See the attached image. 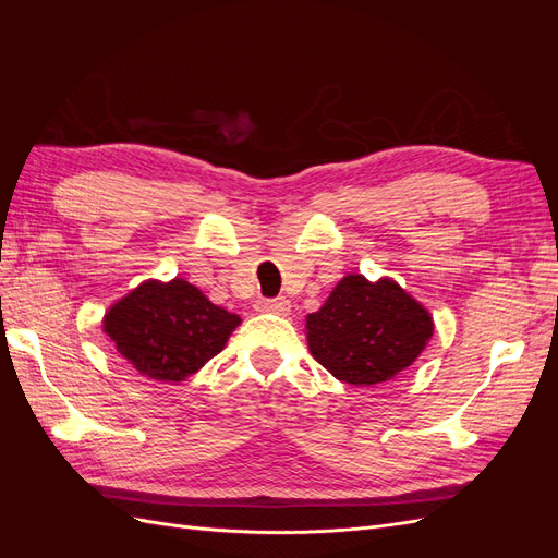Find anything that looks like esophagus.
<instances>
[{
    "label": "esophagus",
    "mask_w": 558,
    "mask_h": 558,
    "mask_svg": "<svg viewBox=\"0 0 558 558\" xmlns=\"http://www.w3.org/2000/svg\"><path fill=\"white\" fill-rule=\"evenodd\" d=\"M256 312H260V314H279V316H286L291 312V302L286 300V298H272V300H267V298H258L256 300Z\"/></svg>",
    "instance_id": "esophagus-1"
}]
</instances>
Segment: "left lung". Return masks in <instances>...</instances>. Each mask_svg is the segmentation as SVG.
Returning a JSON list of instances; mask_svg holds the SVG:
<instances>
[{"mask_svg": "<svg viewBox=\"0 0 558 558\" xmlns=\"http://www.w3.org/2000/svg\"><path fill=\"white\" fill-rule=\"evenodd\" d=\"M430 312L391 277L347 275L305 318L312 356L351 386H375L408 369L430 342Z\"/></svg>", "mask_w": 558, "mask_h": 558, "instance_id": "1", "label": "left lung"}]
</instances>
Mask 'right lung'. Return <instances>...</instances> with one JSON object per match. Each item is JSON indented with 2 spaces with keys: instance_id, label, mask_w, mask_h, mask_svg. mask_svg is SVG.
I'll return each mask as SVG.
<instances>
[{
  "instance_id": "1",
  "label": "right lung",
  "mask_w": 558,
  "mask_h": 558,
  "mask_svg": "<svg viewBox=\"0 0 558 558\" xmlns=\"http://www.w3.org/2000/svg\"><path fill=\"white\" fill-rule=\"evenodd\" d=\"M242 324L185 279L142 281L116 300L102 330L116 351L146 379L179 384L221 353Z\"/></svg>"
}]
</instances>
